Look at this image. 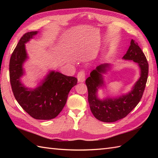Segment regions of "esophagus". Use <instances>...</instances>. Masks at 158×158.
Segmentation results:
<instances>
[{"label":"esophagus","mask_w":158,"mask_h":158,"mask_svg":"<svg viewBox=\"0 0 158 158\" xmlns=\"http://www.w3.org/2000/svg\"><path fill=\"white\" fill-rule=\"evenodd\" d=\"M77 79H78V81L80 83L84 82L85 79V73L84 70H81L77 74Z\"/></svg>","instance_id":"esophagus-1"}]
</instances>
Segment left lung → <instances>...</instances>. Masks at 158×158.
Returning a JSON list of instances; mask_svg holds the SVG:
<instances>
[{
    "mask_svg": "<svg viewBox=\"0 0 158 158\" xmlns=\"http://www.w3.org/2000/svg\"><path fill=\"white\" fill-rule=\"evenodd\" d=\"M123 59L133 60L140 69V77L131 92L118 98H108L103 100L98 98V89L104 85L101 73H105L109 64H105L92 70L85 80L88 90V102L91 111L97 119L103 122H114L126 117L135 109L141 99L145 90L149 73V64L142 49L133 39Z\"/></svg>",
    "mask_w": 158,
    "mask_h": 158,
    "instance_id": "1",
    "label": "left lung"
}]
</instances>
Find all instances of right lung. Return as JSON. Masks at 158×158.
<instances>
[{"label":"right lung","mask_w":158,"mask_h":158,"mask_svg":"<svg viewBox=\"0 0 158 158\" xmlns=\"http://www.w3.org/2000/svg\"><path fill=\"white\" fill-rule=\"evenodd\" d=\"M37 31L25 33L20 39L10 58L9 78L17 101L25 111L36 119L55 118L66 105L69 93L77 83V78L51 71L42 83L30 89L20 81L23 74V64L27 57L25 43L37 34Z\"/></svg>","instance_id":"add662e5"}]
</instances>
